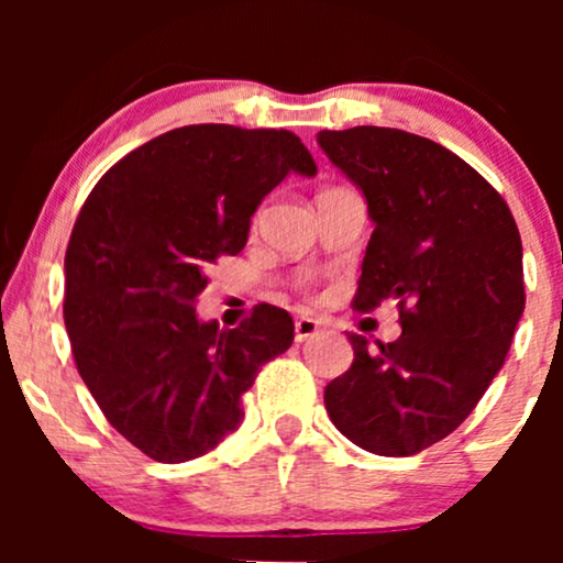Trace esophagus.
Returning <instances> with one entry per match:
<instances>
[{
  "label": "esophagus",
  "instance_id": "34e87169",
  "mask_svg": "<svg viewBox=\"0 0 563 563\" xmlns=\"http://www.w3.org/2000/svg\"><path fill=\"white\" fill-rule=\"evenodd\" d=\"M318 331H320V322L314 318H299L294 322V339L299 341V344H301V341L312 339V335Z\"/></svg>",
  "mask_w": 563,
  "mask_h": 563
}]
</instances>
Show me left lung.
<instances>
[{
  "instance_id": "left-lung-1",
  "label": "left lung",
  "mask_w": 563,
  "mask_h": 563,
  "mask_svg": "<svg viewBox=\"0 0 563 563\" xmlns=\"http://www.w3.org/2000/svg\"><path fill=\"white\" fill-rule=\"evenodd\" d=\"M365 192L376 222L352 309L397 299L402 335L367 349L325 386V410L357 448L416 455L471 416L525 312L521 238L508 203L474 166L402 129L318 134Z\"/></svg>"
}]
</instances>
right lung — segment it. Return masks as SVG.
Returning <instances> with one entry per match:
<instances>
[{
	"mask_svg": "<svg viewBox=\"0 0 563 563\" xmlns=\"http://www.w3.org/2000/svg\"><path fill=\"white\" fill-rule=\"evenodd\" d=\"M288 172L318 174L288 129L192 124L134 147L84 200L66 249L70 352L108 423L153 461L214 450L262 365L294 341L273 303L232 331L196 318L211 264L243 251Z\"/></svg>",
	"mask_w": 563,
	"mask_h": 563,
	"instance_id": "add662e5",
	"label": "right lung"
}]
</instances>
